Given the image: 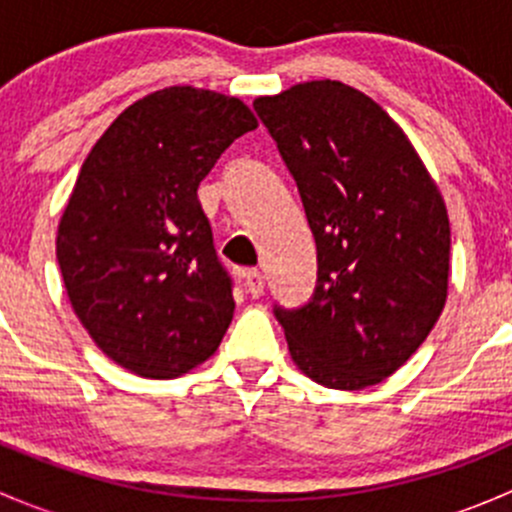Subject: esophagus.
<instances>
[{
    "instance_id": "1",
    "label": "esophagus",
    "mask_w": 512,
    "mask_h": 512,
    "mask_svg": "<svg viewBox=\"0 0 512 512\" xmlns=\"http://www.w3.org/2000/svg\"><path fill=\"white\" fill-rule=\"evenodd\" d=\"M242 280H245L247 292H250L252 297H260V294L265 292V277H262L260 270H245L242 272Z\"/></svg>"
}]
</instances>
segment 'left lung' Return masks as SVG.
Returning a JSON list of instances; mask_svg holds the SVG:
<instances>
[{
    "label": "left lung",
    "instance_id": "left-lung-1",
    "mask_svg": "<svg viewBox=\"0 0 512 512\" xmlns=\"http://www.w3.org/2000/svg\"><path fill=\"white\" fill-rule=\"evenodd\" d=\"M317 242V287L275 307L294 364L327 389L404 366L448 294L451 227L426 165L376 101L342 81L255 98Z\"/></svg>",
    "mask_w": 512,
    "mask_h": 512
}]
</instances>
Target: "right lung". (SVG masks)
I'll list each match as a JSON object with an SVG mask.
<instances>
[{"mask_svg": "<svg viewBox=\"0 0 512 512\" xmlns=\"http://www.w3.org/2000/svg\"><path fill=\"white\" fill-rule=\"evenodd\" d=\"M235 96L170 86L128 106L81 165L56 260L96 347L146 379L203 364L235 312L198 185L255 131Z\"/></svg>", "mask_w": 512, "mask_h": 512, "instance_id": "add662e5", "label": "right lung"}]
</instances>
